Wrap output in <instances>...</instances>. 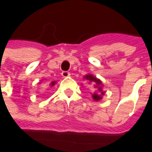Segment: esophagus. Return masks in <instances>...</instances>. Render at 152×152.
Here are the masks:
<instances>
[{"label":"esophagus","mask_w":152,"mask_h":152,"mask_svg":"<svg viewBox=\"0 0 152 152\" xmlns=\"http://www.w3.org/2000/svg\"><path fill=\"white\" fill-rule=\"evenodd\" d=\"M69 76H70V73L68 72V71H62L61 72V76L62 77H69Z\"/></svg>","instance_id":"34e87169"}]
</instances>
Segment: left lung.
Wrapping results in <instances>:
<instances>
[{"label": "left lung", "mask_w": 152, "mask_h": 152, "mask_svg": "<svg viewBox=\"0 0 152 152\" xmlns=\"http://www.w3.org/2000/svg\"><path fill=\"white\" fill-rule=\"evenodd\" d=\"M83 78H84L85 80H87L90 83H93L94 86H95L96 88H98V91H99V92H94V93L92 94V99H93L95 101L100 100V99H102V96L105 94V91H102V88H101V86H102V82H101L99 79H98L97 77L92 76V75H86Z\"/></svg>", "instance_id": "8db88e82"}]
</instances>
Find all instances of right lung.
<instances>
[{
  "mask_svg": "<svg viewBox=\"0 0 152 152\" xmlns=\"http://www.w3.org/2000/svg\"><path fill=\"white\" fill-rule=\"evenodd\" d=\"M54 84H55V82H52V83H50V85H51V86H53Z\"/></svg>",
  "mask_w": 152,
  "mask_h": 152,
  "instance_id": "1",
  "label": "right lung"
}]
</instances>
